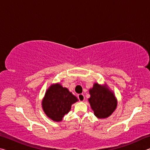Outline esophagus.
Segmentation results:
<instances>
[{
    "instance_id": "obj_1",
    "label": "esophagus",
    "mask_w": 150,
    "mask_h": 150,
    "mask_svg": "<svg viewBox=\"0 0 150 150\" xmlns=\"http://www.w3.org/2000/svg\"><path fill=\"white\" fill-rule=\"evenodd\" d=\"M77 98L80 101H84L85 100V96L83 94H79L77 95Z\"/></svg>"
}]
</instances>
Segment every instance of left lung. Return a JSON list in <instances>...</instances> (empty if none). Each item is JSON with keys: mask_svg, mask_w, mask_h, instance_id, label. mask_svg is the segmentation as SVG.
I'll list each match as a JSON object with an SVG mask.
<instances>
[{"mask_svg": "<svg viewBox=\"0 0 150 150\" xmlns=\"http://www.w3.org/2000/svg\"><path fill=\"white\" fill-rule=\"evenodd\" d=\"M89 93L91 97L88 98V101L95 115L98 118L108 117L117 106L113 93L98 83L94 85Z\"/></svg>", "mask_w": 150, "mask_h": 150, "instance_id": "8db88e82", "label": "left lung"}]
</instances>
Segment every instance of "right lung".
I'll list each match as a JSON object with an SVG mask.
<instances>
[{"label": "right lung", "mask_w": 150, "mask_h": 150, "mask_svg": "<svg viewBox=\"0 0 150 150\" xmlns=\"http://www.w3.org/2000/svg\"><path fill=\"white\" fill-rule=\"evenodd\" d=\"M78 100L67 88L60 85H52L45 93L42 101V107L48 117L59 122L69 112L72 104Z\"/></svg>", "instance_id": "1"}]
</instances>
